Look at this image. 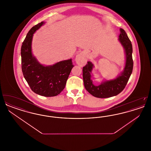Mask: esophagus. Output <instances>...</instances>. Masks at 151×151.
Instances as JSON below:
<instances>
[{
    "mask_svg": "<svg viewBox=\"0 0 151 151\" xmlns=\"http://www.w3.org/2000/svg\"><path fill=\"white\" fill-rule=\"evenodd\" d=\"M75 60H76V62L78 65H83L86 62V55L83 52L79 53L76 55Z\"/></svg>",
    "mask_w": 151,
    "mask_h": 151,
    "instance_id": "1",
    "label": "esophagus"
}]
</instances>
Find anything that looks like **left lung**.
<instances>
[{
    "label": "left lung",
    "instance_id": "8db88e82",
    "mask_svg": "<svg viewBox=\"0 0 151 151\" xmlns=\"http://www.w3.org/2000/svg\"><path fill=\"white\" fill-rule=\"evenodd\" d=\"M119 41L122 44L126 54V64L123 72L116 79L105 81L99 86H94L91 80V72L94 67L91 62H88L83 68V77L86 91L94 97L98 98L111 97L120 93L126 86L132 72V46L127 35L123 29H120Z\"/></svg>",
    "mask_w": 151,
    "mask_h": 151
}]
</instances>
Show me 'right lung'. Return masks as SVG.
<instances>
[{"label": "right lung", "mask_w": 151, "mask_h": 151, "mask_svg": "<svg viewBox=\"0 0 151 151\" xmlns=\"http://www.w3.org/2000/svg\"><path fill=\"white\" fill-rule=\"evenodd\" d=\"M45 22L33 27L22 42L21 49L22 68L24 78L32 91L45 97L57 96L65 88L73 67L72 59L59 62L49 66L41 65L32 53L33 34Z\"/></svg>", "instance_id": "add662e5"}]
</instances>
